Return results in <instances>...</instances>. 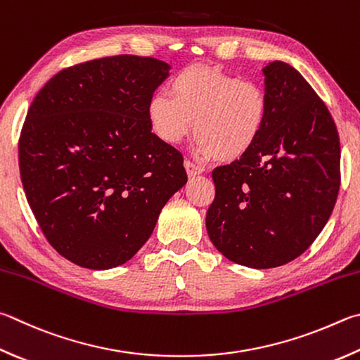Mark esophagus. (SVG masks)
Listing matches in <instances>:
<instances>
[{"label":"esophagus","mask_w":360,"mask_h":360,"mask_svg":"<svg viewBox=\"0 0 360 360\" xmlns=\"http://www.w3.org/2000/svg\"><path fill=\"white\" fill-rule=\"evenodd\" d=\"M184 167L187 169V174L188 176H197V174L202 173V167L197 165V163H193L191 160H184Z\"/></svg>","instance_id":"esophagus-1"}]
</instances>
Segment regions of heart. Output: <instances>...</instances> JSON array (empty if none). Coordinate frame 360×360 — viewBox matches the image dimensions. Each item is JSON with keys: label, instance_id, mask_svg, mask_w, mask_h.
<instances>
[{"label": "heart", "instance_id": "1", "mask_svg": "<svg viewBox=\"0 0 360 360\" xmlns=\"http://www.w3.org/2000/svg\"><path fill=\"white\" fill-rule=\"evenodd\" d=\"M269 99L263 84L219 68L192 64L174 74L169 93L158 91L148 120L160 140L176 145L193 126L201 155L240 159L263 135Z\"/></svg>", "mask_w": 360, "mask_h": 360}]
</instances>
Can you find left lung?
I'll use <instances>...</instances> for the list:
<instances>
[{
  "label": "left lung",
  "mask_w": 360,
  "mask_h": 360,
  "mask_svg": "<svg viewBox=\"0 0 360 360\" xmlns=\"http://www.w3.org/2000/svg\"><path fill=\"white\" fill-rule=\"evenodd\" d=\"M269 115L257 145L212 172L206 230L233 263L269 269L318 238L340 188V139L326 103L282 61L263 69Z\"/></svg>",
  "instance_id": "1"
}]
</instances>
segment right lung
<instances>
[{
	"label": "right lung",
	"instance_id": "1",
	"mask_svg": "<svg viewBox=\"0 0 360 360\" xmlns=\"http://www.w3.org/2000/svg\"><path fill=\"white\" fill-rule=\"evenodd\" d=\"M169 66L117 55L75 64L39 91L18 140L26 200L50 245L86 269L124 264L187 182L148 103Z\"/></svg>",
	"mask_w": 360,
	"mask_h": 360
}]
</instances>
